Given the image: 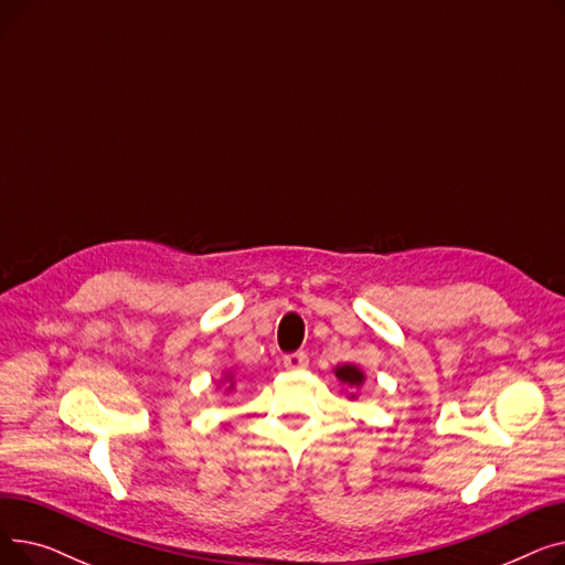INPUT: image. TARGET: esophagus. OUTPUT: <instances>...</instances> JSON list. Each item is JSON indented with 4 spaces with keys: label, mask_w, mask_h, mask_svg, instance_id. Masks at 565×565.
I'll use <instances>...</instances> for the list:
<instances>
[{
    "label": "esophagus",
    "mask_w": 565,
    "mask_h": 565,
    "mask_svg": "<svg viewBox=\"0 0 565 565\" xmlns=\"http://www.w3.org/2000/svg\"><path fill=\"white\" fill-rule=\"evenodd\" d=\"M309 366V358L305 352H292L284 358V369L286 371H305Z\"/></svg>",
    "instance_id": "1"
}]
</instances>
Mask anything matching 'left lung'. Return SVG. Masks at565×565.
I'll return each instance as SVG.
<instances>
[{
    "label": "left lung",
    "instance_id": "obj_1",
    "mask_svg": "<svg viewBox=\"0 0 565 565\" xmlns=\"http://www.w3.org/2000/svg\"><path fill=\"white\" fill-rule=\"evenodd\" d=\"M334 375H337V380L343 384L345 398L358 401V398H360V390L364 387V382H366V373H364L358 364L345 362V364L334 366Z\"/></svg>",
    "mask_w": 565,
    "mask_h": 565
}]
</instances>
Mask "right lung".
<instances>
[{
  "label": "right lung",
  "mask_w": 565,
  "mask_h": 565,
  "mask_svg": "<svg viewBox=\"0 0 565 565\" xmlns=\"http://www.w3.org/2000/svg\"><path fill=\"white\" fill-rule=\"evenodd\" d=\"M224 387V394H233L235 392V375L231 371H224V375L217 382V390Z\"/></svg>",
  "instance_id": "1"
}]
</instances>
